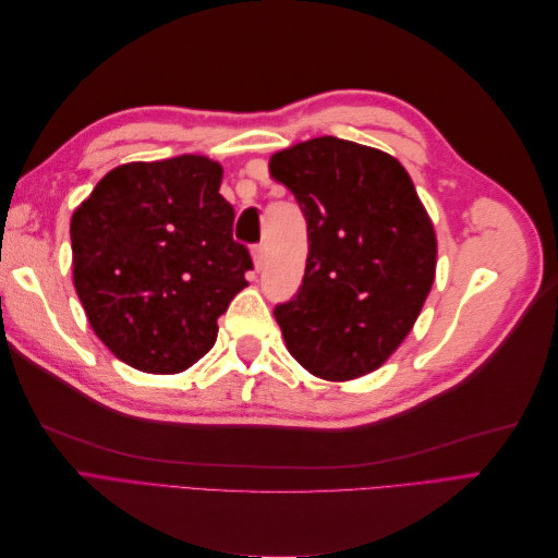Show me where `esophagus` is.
<instances>
[{
    "instance_id": "1",
    "label": "esophagus",
    "mask_w": 558,
    "mask_h": 558,
    "mask_svg": "<svg viewBox=\"0 0 558 558\" xmlns=\"http://www.w3.org/2000/svg\"><path fill=\"white\" fill-rule=\"evenodd\" d=\"M251 256H253V263H256V269H260L265 265V246L263 244H256L251 248Z\"/></svg>"
}]
</instances>
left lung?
I'll return each mask as SVG.
<instances>
[{
	"label": "left lung",
	"mask_w": 558,
	"mask_h": 558,
	"mask_svg": "<svg viewBox=\"0 0 558 558\" xmlns=\"http://www.w3.org/2000/svg\"><path fill=\"white\" fill-rule=\"evenodd\" d=\"M269 174L307 218L305 277L275 307L286 347L320 379L373 373L412 330L435 279V230L410 174L384 150L337 137L279 150Z\"/></svg>",
	"instance_id": "1"
}]
</instances>
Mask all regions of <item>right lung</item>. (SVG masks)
<instances>
[{"label": "right lung", "mask_w": 558, "mask_h": 558, "mask_svg": "<svg viewBox=\"0 0 558 558\" xmlns=\"http://www.w3.org/2000/svg\"><path fill=\"white\" fill-rule=\"evenodd\" d=\"M223 170L205 156L116 167L72 216L74 286L95 335L154 375L189 369L214 347L253 269L232 240Z\"/></svg>", "instance_id": "1"}]
</instances>
